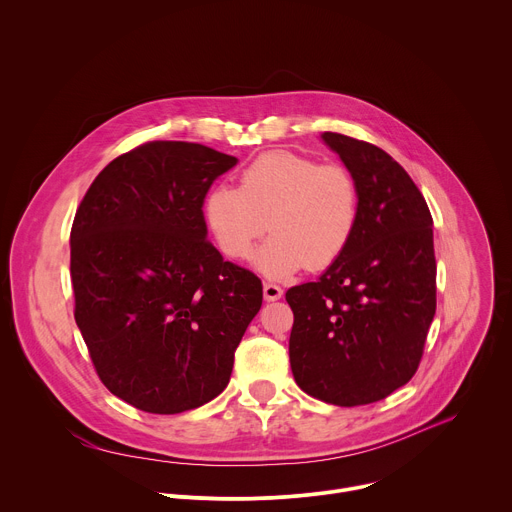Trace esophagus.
I'll return each mask as SVG.
<instances>
[{
    "label": "esophagus",
    "instance_id": "1",
    "mask_svg": "<svg viewBox=\"0 0 512 512\" xmlns=\"http://www.w3.org/2000/svg\"><path fill=\"white\" fill-rule=\"evenodd\" d=\"M264 298H266L268 302L280 300V298H282V288H280L278 284H270V282H266V284H264Z\"/></svg>",
    "mask_w": 512,
    "mask_h": 512
}]
</instances>
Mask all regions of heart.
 Returning a JSON list of instances; mask_svg holds the SVG:
<instances>
[{"instance_id":"1","label":"heart","mask_w":512,"mask_h":512,"mask_svg":"<svg viewBox=\"0 0 512 512\" xmlns=\"http://www.w3.org/2000/svg\"><path fill=\"white\" fill-rule=\"evenodd\" d=\"M206 224L232 260L250 258L264 232H274L256 254V268L284 278L308 266L336 262L352 242L360 218V190L342 164L276 150L258 156L240 188L220 184L206 196Z\"/></svg>"}]
</instances>
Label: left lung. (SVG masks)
<instances>
[{
  "mask_svg": "<svg viewBox=\"0 0 512 512\" xmlns=\"http://www.w3.org/2000/svg\"><path fill=\"white\" fill-rule=\"evenodd\" d=\"M356 178L358 228L316 282L294 286L290 366L296 384L336 406L386 398L416 372L436 312L432 216L384 150L324 132Z\"/></svg>",
  "mask_w": 512,
  "mask_h": 512,
  "instance_id": "left-lung-1",
  "label": "left lung"
}]
</instances>
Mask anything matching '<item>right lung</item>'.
<instances>
[{"label": "right lung", "instance_id": "right-lung-1", "mask_svg": "<svg viewBox=\"0 0 512 512\" xmlns=\"http://www.w3.org/2000/svg\"><path fill=\"white\" fill-rule=\"evenodd\" d=\"M236 158L148 142L92 182L72 226L76 324L106 388L152 414L216 398L262 282L206 240L204 198Z\"/></svg>", "mask_w": 512, "mask_h": 512}]
</instances>
